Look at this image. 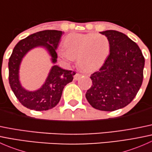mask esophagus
<instances>
[{
  "mask_svg": "<svg viewBox=\"0 0 152 152\" xmlns=\"http://www.w3.org/2000/svg\"><path fill=\"white\" fill-rule=\"evenodd\" d=\"M81 77V75L79 74V73H76V75L74 76V80H78V79H79V78Z\"/></svg>",
  "mask_w": 152,
  "mask_h": 152,
  "instance_id": "1",
  "label": "esophagus"
}]
</instances>
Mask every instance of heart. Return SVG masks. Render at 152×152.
Returning <instances> with one entry per match:
<instances>
[{
    "label": "heart",
    "mask_w": 152,
    "mask_h": 152,
    "mask_svg": "<svg viewBox=\"0 0 152 152\" xmlns=\"http://www.w3.org/2000/svg\"><path fill=\"white\" fill-rule=\"evenodd\" d=\"M64 50L58 52L63 62L77 59L78 65L85 72H92L102 66L110 52V42L104 34H70L62 42Z\"/></svg>",
    "instance_id": "heart-1"
}]
</instances>
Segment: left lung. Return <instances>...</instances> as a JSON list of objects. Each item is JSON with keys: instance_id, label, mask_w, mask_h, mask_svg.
Segmentation results:
<instances>
[{"instance_id": "1", "label": "left lung", "mask_w": 152, "mask_h": 152, "mask_svg": "<svg viewBox=\"0 0 152 152\" xmlns=\"http://www.w3.org/2000/svg\"><path fill=\"white\" fill-rule=\"evenodd\" d=\"M110 42V55L100 70L91 75L93 85L86 99L95 109L114 111L128 105L140 90L145 65L138 45L115 30L100 32Z\"/></svg>"}]
</instances>
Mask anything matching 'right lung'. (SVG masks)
I'll list each match as a JSON object with an SVG mask.
<instances>
[{
	"instance_id": "obj_1",
	"label": "right lung",
	"mask_w": 152,
	"mask_h": 152,
	"mask_svg": "<svg viewBox=\"0 0 152 152\" xmlns=\"http://www.w3.org/2000/svg\"><path fill=\"white\" fill-rule=\"evenodd\" d=\"M63 33L57 30L37 32L20 41L14 48L9 60L10 85L18 101L26 108L36 111H45L53 108L59 103L65 86L73 81L75 72L55 65L57 62L56 50ZM37 47H42L47 50L54 65L44 85L37 90L31 91L24 88L21 85L19 67L25 55Z\"/></svg>"
}]
</instances>
